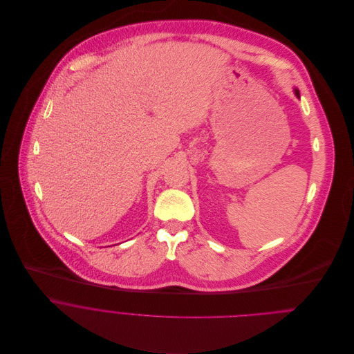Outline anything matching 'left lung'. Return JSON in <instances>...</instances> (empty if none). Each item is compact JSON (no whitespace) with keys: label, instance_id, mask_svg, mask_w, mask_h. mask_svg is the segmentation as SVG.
<instances>
[{"label":"left lung","instance_id":"left-lung-1","mask_svg":"<svg viewBox=\"0 0 354 354\" xmlns=\"http://www.w3.org/2000/svg\"><path fill=\"white\" fill-rule=\"evenodd\" d=\"M295 94L297 95V98H300V91L299 90H295Z\"/></svg>","mask_w":354,"mask_h":354}]
</instances>
